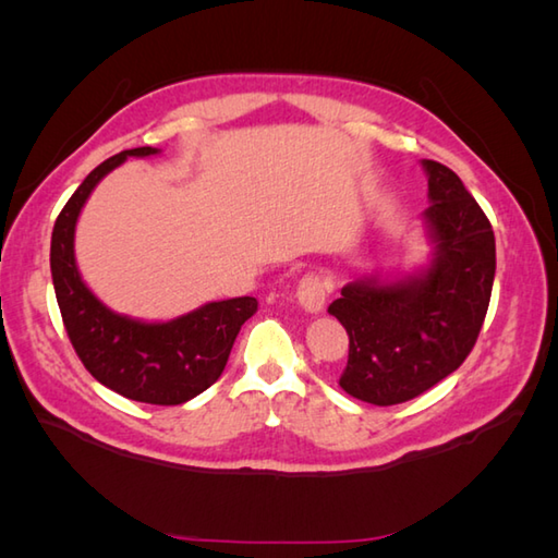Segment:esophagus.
<instances>
[{
  "instance_id": "34e87169",
  "label": "esophagus",
  "mask_w": 558,
  "mask_h": 558,
  "mask_svg": "<svg viewBox=\"0 0 558 558\" xmlns=\"http://www.w3.org/2000/svg\"><path fill=\"white\" fill-rule=\"evenodd\" d=\"M298 300L304 312L318 314L324 312L328 300V286L318 276H304L298 286Z\"/></svg>"
}]
</instances>
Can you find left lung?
Listing matches in <instances>:
<instances>
[{
	"mask_svg": "<svg viewBox=\"0 0 558 558\" xmlns=\"http://www.w3.org/2000/svg\"><path fill=\"white\" fill-rule=\"evenodd\" d=\"M422 168L432 204L422 213L429 264L405 276L354 278L328 306L350 336L340 388L372 405L412 400L453 374L489 310L492 222L453 170L436 160Z\"/></svg>",
	"mask_w": 558,
	"mask_h": 558,
	"instance_id": "1",
	"label": "left lung"
}]
</instances>
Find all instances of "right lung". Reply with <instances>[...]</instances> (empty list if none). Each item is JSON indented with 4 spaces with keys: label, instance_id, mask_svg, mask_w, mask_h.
Masks as SVG:
<instances>
[{
    "label": "right lung",
    "instance_id": "add662e5",
    "mask_svg": "<svg viewBox=\"0 0 558 558\" xmlns=\"http://www.w3.org/2000/svg\"><path fill=\"white\" fill-rule=\"evenodd\" d=\"M160 148H132L100 162L66 201L52 230L50 270L59 312L83 366L114 393L150 405H182L218 381L234 338L258 302L232 298L208 302L170 322H141L112 312L83 282L74 236L93 189L126 158L158 156Z\"/></svg>",
    "mask_w": 558,
    "mask_h": 558
}]
</instances>
